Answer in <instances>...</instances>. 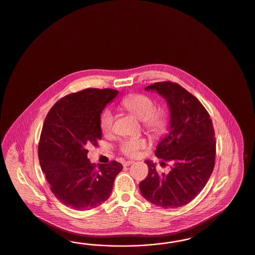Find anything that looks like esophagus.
<instances>
[{
  "label": "esophagus",
  "mask_w": 255,
  "mask_h": 255,
  "mask_svg": "<svg viewBox=\"0 0 255 255\" xmlns=\"http://www.w3.org/2000/svg\"><path fill=\"white\" fill-rule=\"evenodd\" d=\"M134 161H132V160H128V161H124L123 162V166H130L131 164L133 163Z\"/></svg>",
  "instance_id": "obj_1"
}]
</instances>
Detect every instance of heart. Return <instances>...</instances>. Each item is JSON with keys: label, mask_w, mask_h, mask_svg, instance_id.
Segmentation results:
<instances>
[{"label": "heart", "mask_w": 255, "mask_h": 255, "mask_svg": "<svg viewBox=\"0 0 255 255\" xmlns=\"http://www.w3.org/2000/svg\"><path fill=\"white\" fill-rule=\"evenodd\" d=\"M123 108L133 114L137 119L142 121L145 129L154 135L162 134L168 124L165 113L155 110V103L153 100L141 94H135L125 98L122 102ZM115 123L114 113L106 109L101 116V129L104 133L113 131ZM148 146V140L144 137H131L123 140L121 144V152L130 157H136L140 151Z\"/></svg>", "instance_id": "obj_1"}]
</instances>
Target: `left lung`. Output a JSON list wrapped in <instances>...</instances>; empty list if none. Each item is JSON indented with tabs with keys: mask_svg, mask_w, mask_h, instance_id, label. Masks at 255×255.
<instances>
[{
	"mask_svg": "<svg viewBox=\"0 0 255 255\" xmlns=\"http://www.w3.org/2000/svg\"><path fill=\"white\" fill-rule=\"evenodd\" d=\"M145 90L157 92L168 103L169 133L157 144L154 154L170 161L172 168L169 173L159 174L155 164L146 160L149 173L139 183V190L151 203L165 209L178 208L198 195L214 171V126L201 102L179 84L155 82Z\"/></svg>",
	"mask_w": 255,
	"mask_h": 255,
	"instance_id": "obj_1",
	"label": "left lung"
}]
</instances>
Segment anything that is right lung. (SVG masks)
Here are the masks:
<instances>
[{
  "mask_svg": "<svg viewBox=\"0 0 255 255\" xmlns=\"http://www.w3.org/2000/svg\"><path fill=\"white\" fill-rule=\"evenodd\" d=\"M110 88H87L56 102L41 130L38 155L53 194L65 206L85 211L105 202L123 165L115 160L96 166L88 147L102 139L101 115L118 96Z\"/></svg>",
  "mask_w": 255,
  "mask_h": 255,
  "instance_id": "add662e5",
  "label": "right lung"
}]
</instances>
